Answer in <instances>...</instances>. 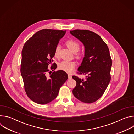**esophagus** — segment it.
I'll use <instances>...</instances> for the list:
<instances>
[{"instance_id":"1","label":"esophagus","mask_w":134,"mask_h":134,"mask_svg":"<svg viewBox=\"0 0 134 134\" xmlns=\"http://www.w3.org/2000/svg\"><path fill=\"white\" fill-rule=\"evenodd\" d=\"M72 78V76L70 74H68V79H71Z\"/></svg>"}]
</instances>
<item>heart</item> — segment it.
Returning a JSON list of instances; mask_svg holds the SVG:
<instances>
[{"label": "heart", "instance_id": "heart-1", "mask_svg": "<svg viewBox=\"0 0 134 134\" xmlns=\"http://www.w3.org/2000/svg\"><path fill=\"white\" fill-rule=\"evenodd\" d=\"M67 47L72 51L74 53H77L80 49V45L77 41L73 40H69L66 42ZM60 47L59 45H57L54 49V56L58 57L59 55ZM77 57H80L79 55ZM75 66V63L74 62L68 60H63L59 64V68L67 72H70L74 69Z\"/></svg>", "mask_w": 134, "mask_h": 134}]
</instances>
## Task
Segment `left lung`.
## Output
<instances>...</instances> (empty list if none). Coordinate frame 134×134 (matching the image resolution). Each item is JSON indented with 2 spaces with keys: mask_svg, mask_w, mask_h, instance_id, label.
I'll return each instance as SVG.
<instances>
[{
  "mask_svg": "<svg viewBox=\"0 0 134 134\" xmlns=\"http://www.w3.org/2000/svg\"><path fill=\"white\" fill-rule=\"evenodd\" d=\"M70 32L84 45L85 56L78 74L86 75L85 79L72 76L76 82L72 93L79 100L91 103L102 96L110 82L112 59L109 50L100 36L92 31L75 30Z\"/></svg>",
  "mask_w": 134,
  "mask_h": 134,
  "instance_id": "left-lung-1",
  "label": "left lung"
}]
</instances>
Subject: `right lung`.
<instances>
[{"instance_id": "right-lung-1", "label": "right lung", "mask_w": 134, "mask_h": 134, "mask_svg": "<svg viewBox=\"0 0 134 134\" xmlns=\"http://www.w3.org/2000/svg\"><path fill=\"white\" fill-rule=\"evenodd\" d=\"M66 32L41 30L31 37L23 48L21 72L24 90L27 97L37 104H46L53 101L68 79L67 74L63 70L54 71L50 77L47 76L51 72L48 67L53 61L54 49ZM55 64L50 67L53 71L57 68Z\"/></svg>"}]
</instances>
